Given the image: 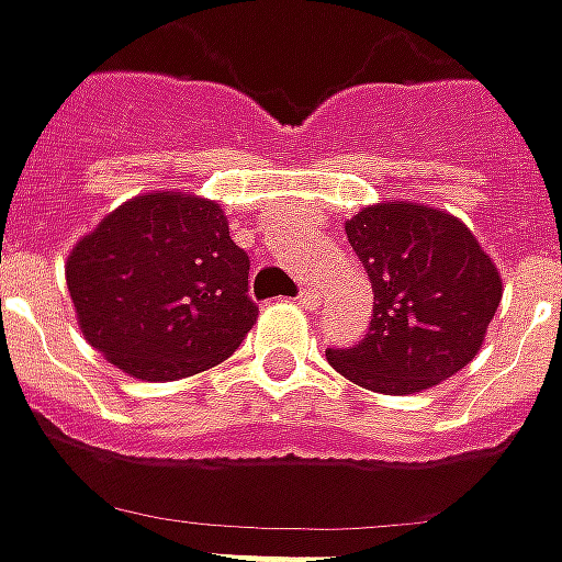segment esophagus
Listing matches in <instances>:
<instances>
[{
  "instance_id": "34e87169",
  "label": "esophagus",
  "mask_w": 562,
  "mask_h": 562,
  "mask_svg": "<svg viewBox=\"0 0 562 562\" xmlns=\"http://www.w3.org/2000/svg\"><path fill=\"white\" fill-rule=\"evenodd\" d=\"M299 304L304 307V311H314V307H317V292H311V289H301Z\"/></svg>"
}]
</instances>
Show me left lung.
<instances>
[{"mask_svg": "<svg viewBox=\"0 0 562 562\" xmlns=\"http://www.w3.org/2000/svg\"><path fill=\"white\" fill-rule=\"evenodd\" d=\"M345 233L373 282V319L358 345L329 348V363L382 395H414L463 370L504 292L473 233L411 202L363 207Z\"/></svg>", "mask_w": 562, "mask_h": 562, "instance_id": "8db88e82", "label": "left lung"}]
</instances>
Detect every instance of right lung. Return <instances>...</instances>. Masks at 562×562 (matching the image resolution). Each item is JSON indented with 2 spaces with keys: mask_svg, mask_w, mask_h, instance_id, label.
I'll return each mask as SVG.
<instances>
[{
  "mask_svg": "<svg viewBox=\"0 0 562 562\" xmlns=\"http://www.w3.org/2000/svg\"><path fill=\"white\" fill-rule=\"evenodd\" d=\"M251 261L214 202L151 192L121 204L68 258V289L87 341L148 382L192 376L248 336L258 304Z\"/></svg>",
  "mask_w": 562,
  "mask_h": 562,
  "instance_id": "add662e5",
  "label": "right lung"
}]
</instances>
